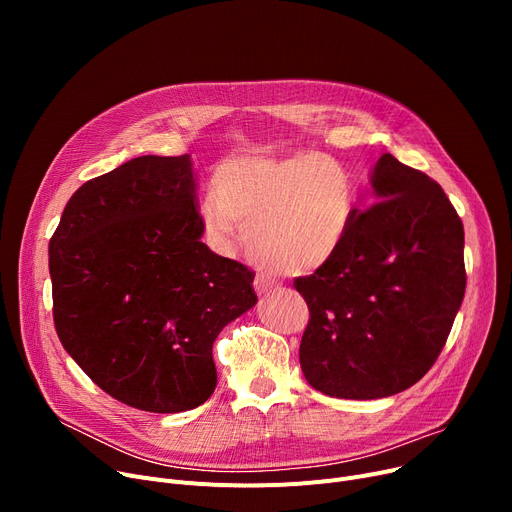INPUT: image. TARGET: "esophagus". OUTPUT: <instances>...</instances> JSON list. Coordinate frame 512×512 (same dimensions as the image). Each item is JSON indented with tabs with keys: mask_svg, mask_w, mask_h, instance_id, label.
Masks as SVG:
<instances>
[{
	"mask_svg": "<svg viewBox=\"0 0 512 512\" xmlns=\"http://www.w3.org/2000/svg\"><path fill=\"white\" fill-rule=\"evenodd\" d=\"M253 286H255L259 297H263V294H270V292L278 290V282H276L274 278H270V276H265V274H257Z\"/></svg>",
	"mask_w": 512,
	"mask_h": 512,
	"instance_id": "obj_1",
	"label": "esophagus"
}]
</instances>
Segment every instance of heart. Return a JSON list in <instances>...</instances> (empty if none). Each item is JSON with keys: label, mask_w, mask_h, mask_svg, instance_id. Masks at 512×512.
<instances>
[{"label": "heart", "mask_w": 512, "mask_h": 512, "mask_svg": "<svg viewBox=\"0 0 512 512\" xmlns=\"http://www.w3.org/2000/svg\"><path fill=\"white\" fill-rule=\"evenodd\" d=\"M355 207L357 188L348 170L328 155L299 151L224 161L199 215L218 245H230L238 224L247 226L253 255L307 276L340 251Z\"/></svg>", "instance_id": "obj_1"}]
</instances>
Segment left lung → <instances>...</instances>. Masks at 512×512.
<instances>
[{
	"mask_svg": "<svg viewBox=\"0 0 512 512\" xmlns=\"http://www.w3.org/2000/svg\"><path fill=\"white\" fill-rule=\"evenodd\" d=\"M375 201L355 209L340 251L294 280L309 307L299 359L328 396L398 394L432 369L461 309L465 232L442 186L384 153Z\"/></svg>",
	"mask_w": 512,
	"mask_h": 512,
	"instance_id": "8db88e82",
	"label": "left lung"
}]
</instances>
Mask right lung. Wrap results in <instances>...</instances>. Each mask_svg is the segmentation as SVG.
<instances>
[{"instance_id": "right-lung-1", "label": "right lung", "mask_w": 512, "mask_h": 512, "mask_svg": "<svg viewBox=\"0 0 512 512\" xmlns=\"http://www.w3.org/2000/svg\"><path fill=\"white\" fill-rule=\"evenodd\" d=\"M197 205L191 155L134 157L80 186L49 240L62 346L134 409L203 405L215 338L257 303L255 272L201 242Z\"/></svg>"}]
</instances>
